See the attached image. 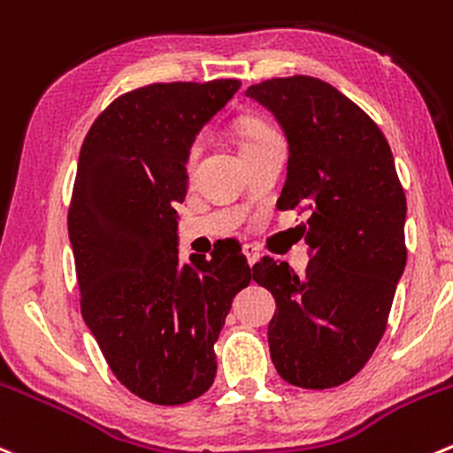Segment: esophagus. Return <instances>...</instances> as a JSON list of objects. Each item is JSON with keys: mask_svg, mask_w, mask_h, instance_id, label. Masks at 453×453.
<instances>
[{"mask_svg": "<svg viewBox=\"0 0 453 453\" xmlns=\"http://www.w3.org/2000/svg\"><path fill=\"white\" fill-rule=\"evenodd\" d=\"M243 254H245V258H248V263H250V267L254 265V263L258 261V257H261V254H258V250L254 248V245H243Z\"/></svg>", "mask_w": 453, "mask_h": 453, "instance_id": "esophagus-1", "label": "esophagus"}]
</instances>
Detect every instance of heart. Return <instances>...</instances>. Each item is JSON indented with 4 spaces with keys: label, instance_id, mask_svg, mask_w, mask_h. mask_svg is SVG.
I'll use <instances>...</instances> for the list:
<instances>
[{
    "label": "heart",
    "instance_id": "b5f03b06",
    "mask_svg": "<svg viewBox=\"0 0 453 453\" xmlns=\"http://www.w3.org/2000/svg\"><path fill=\"white\" fill-rule=\"evenodd\" d=\"M270 133L272 130L267 128V126L258 124V121H245V124L241 126V146H248V143L258 142V139L265 137V134H270ZM199 152H201L199 143H195V146L190 148V152H188V161H186L188 170L195 168L196 159H199Z\"/></svg>",
    "mask_w": 453,
    "mask_h": 453
}]
</instances>
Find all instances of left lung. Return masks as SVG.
Listing matches in <instances>:
<instances>
[{"instance_id":"8db88e82","label":"left lung","mask_w":453,"mask_h":453,"mask_svg":"<svg viewBox=\"0 0 453 453\" xmlns=\"http://www.w3.org/2000/svg\"><path fill=\"white\" fill-rule=\"evenodd\" d=\"M288 139V177L276 208L307 214L305 274L263 257L252 267L276 311L267 327L280 379L303 389L343 385L363 370L388 327L405 270L407 201L379 126L320 79L250 86Z\"/></svg>"}]
</instances>
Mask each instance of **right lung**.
Segmentation results:
<instances>
[{
	"label": "right lung",
	"mask_w": 453,
	"mask_h": 453,
	"mask_svg": "<svg viewBox=\"0 0 453 453\" xmlns=\"http://www.w3.org/2000/svg\"><path fill=\"white\" fill-rule=\"evenodd\" d=\"M239 88L214 79L126 92L79 152L68 236L83 320L119 383L155 405L208 392L232 298L254 276L232 239L183 263L174 210L196 134Z\"/></svg>",
	"instance_id": "obj_1"
}]
</instances>
